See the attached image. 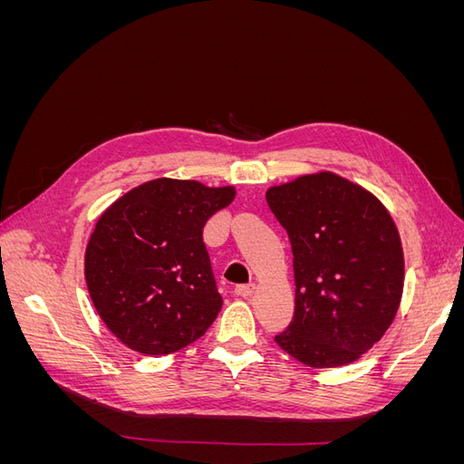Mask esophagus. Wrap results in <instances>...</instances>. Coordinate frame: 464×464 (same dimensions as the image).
Returning a JSON list of instances; mask_svg holds the SVG:
<instances>
[{"label":"esophagus","mask_w":464,"mask_h":464,"mask_svg":"<svg viewBox=\"0 0 464 464\" xmlns=\"http://www.w3.org/2000/svg\"><path fill=\"white\" fill-rule=\"evenodd\" d=\"M254 290H256V285H254V283H247V285H237V286L234 288L236 296H242V298H247V296H251V294H254Z\"/></svg>","instance_id":"esophagus-1"}]
</instances>
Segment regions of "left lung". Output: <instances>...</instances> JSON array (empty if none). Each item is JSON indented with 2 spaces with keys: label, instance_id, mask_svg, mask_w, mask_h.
Returning <instances> with one entry per match:
<instances>
[{
  "label": "left lung",
  "instance_id": "left-lung-1",
  "mask_svg": "<svg viewBox=\"0 0 464 464\" xmlns=\"http://www.w3.org/2000/svg\"><path fill=\"white\" fill-rule=\"evenodd\" d=\"M292 246L296 305L275 343L312 368L358 360L399 310L404 259L395 222L341 176H302L266 191Z\"/></svg>",
  "mask_w": 464,
  "mask_h": 464
}]
</instances>
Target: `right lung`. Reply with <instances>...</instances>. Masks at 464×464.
I'll list each match as a JSON object with an SVG mask.
<instances>
[{
  "instance_id": "1",
  "label": "right lung",
  "mask_w": 464,
  "mask_h": 464,
  "mask_svg": "<svg viewBox=\"0 0 464 464\" xmlns=\"http://www.w3.org/2000/svg\"><path fill=\"white\" fill-rule=\"evenodd\" d=\"M234 188L160 178L131 189L98 218L85 278L98 315L141 354H170L213 325L222 296L203 228Z\"/></svg>"
}]
</instances>
